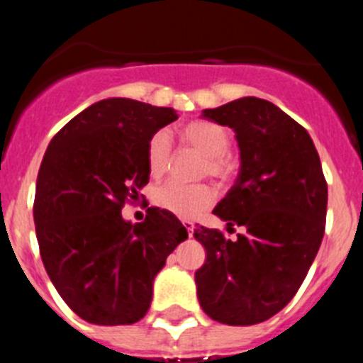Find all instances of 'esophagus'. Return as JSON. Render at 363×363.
Segmentation results:
<instances>
[{
	"label": "esophagus",
	"instance_id": "esophagus-1",
	"mask_svg": "<svg viewBox=\"0 0 363 363\" xmlns=\"http://www.w3.org/2000/svg\"><path fill=\"white\" fill-rule=\"evenodd\" d=\"M184 227H185V230H187L189 236H192V233H194V223L189 220H184Z\"/></svg>",
	"mask_w": 363,
	"mask_h": 363
}]
</instances>
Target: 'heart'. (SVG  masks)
Masks as SVG:
<instances>
[{
  "mask_svg": "<svg viewBox=\"0 0 363 363\" xmlns=\"http://www.w3.org/2000/svg\"><path fill=\"white\" fill-rule=\"evenodd\" d=\"M182 140L185 145L205 156L201 174H211L220 182H229L236 174V163L230 158V134L225 127L207 120H194L184 125ZM172 162V142L165 130H158L147 147V167L150 176L160 178L169 171ZM216 200V192L209 184H182L167 182L154 189L152 201L156 207L178 218H196L209 209Z\"/></svg>",
  "mask_w": 363,
  "mask_h": 363,
  "instance_id": "1",
  "label": "heart"
}]
</instances>
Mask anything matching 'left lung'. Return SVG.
<instances>
[{"instance_id":"1","label":"left lung","mask_w":363,"mask_h":363,"mask_svg":"<svg viewBox=\"0 0 363 363\" xmlns=\"http://www.w3.org/2000/svg\"><path fill=\"white\" fill-rule=\"evenodd\" d=\"M203 118L229 125L240 174L213 211L243 233L225 238L198 227L207 259L196 271L198 300L211 318L255 325L280 313L306 280L325 233L327 182L309 133L267 99L240 98Z\"/></svg>"}]
</instances>
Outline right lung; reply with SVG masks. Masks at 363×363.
<instances>
[{
    "label": "right lung",
    "mask_w": 363,
    "mask_h": 363,
    "mask_svg": "<svg viewBox=\"0 0 363 363\" xmlns=\"http://www.w3.org/2000/svg\"><path fill=\"white\" fill-rule=\"evenodd\" d=\"M174 120L169 107L101 99L47 147L34 196L38 245L56 291L85 322L142 320L154 277L187 238L182 221L160 207H150L142 223L121 218L123 205L149 184L150 138Z\"/></svg>",
    "instance_id": "add662e5"
}]
</instances>
